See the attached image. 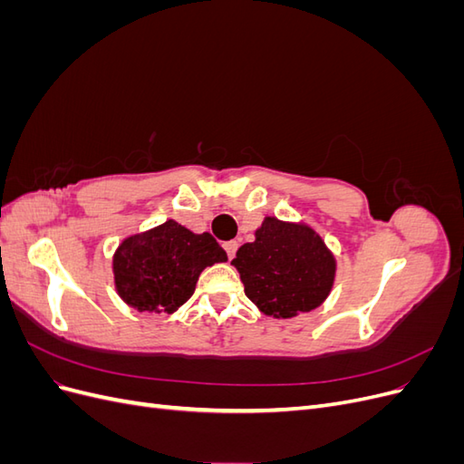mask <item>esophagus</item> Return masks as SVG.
Masks as SVG:
<instances>
[{"instance_id":"esophagus-1","label":"esophagus","mask_w":464,"mask_h":464,"mask_svg":"<svg viewBox=\"0 0 464 464\" xmlns=\"http://www.w3.org/2000/svg\"><path fill=\"white\" fill-rule=\"evenodd\" d=\"M224 249H227V256L228 259H232L236 256V249H237V242L230 240V242H224Z\"/></svg>"}]
</instances>
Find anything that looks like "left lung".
Returning <instances> with one entry per match:
<instances>
[{
	"label": "left lung",
	"instance_id": "1",
	"mask_svg": "<svg viewBox=\"0 0 464 464\" xmlns=\"http://www.w3.org/2000/svg\"><path fill=\"white\" fill-rule=\"evenodd\" d=\"M246 296L265 315L288 319L319 307L334 283L336 261L321 236L304 222L265 217L256 240L236 251Z\"/></svg>",
	"mask_w": 464,
	"mask_h": 464
}]
</instances>
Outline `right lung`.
Wrapping results in <instances>:
<instances>
[{"mask_svg":"<svg viewBox=\"0 0 464 464\" xmlns=\"http://www.w3.org/2000/svg\"><path fill=\"white\" fill-rule=\"evenodd\" d=\"M227 259V251L208 232L193 234L170 218L125 237L111 269L120 298L133 310L174 314L191 298L205 266Z\"/></svg>","mask_w":464,"mask_h":464,"instance_id":"obj_1","label":"right lung"}]
</instances>
